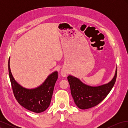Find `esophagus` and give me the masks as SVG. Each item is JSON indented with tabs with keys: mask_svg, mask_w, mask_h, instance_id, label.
<instances>
[{
	"mask_svg": "<svg viewBox=\"0 0 128 128\" xmlns=\"http://www.w3.org/2000/svg\"><path fill=\"white\" fill-rule=\"evenodd\" d=\"M61 75H62V76L63 77H66L67 75V72L64 70H62L61 72Z\"/></svg>",
	"mask_w": 128,
	"mask_h": 128,
	"instance_id": "34e87169",
	"label": "esophagus"
}]
</instances>
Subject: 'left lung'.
<instances>
[{"label":"left lung","mask_w":128,"mask_h":128,"mask_svg":"<svg viewBox=\"0 0 128 128\" xmlns=\"http://www.w3.org/2000/svg\"><path fill=\"white\" fill-rule=\"evenodd\" d=\"M117 76V68L111 81L98 86H91L82 83L76 77L71 75L67 77L70 87L71 94L77 106L86 110L96 106L105 98L111 91Z\"/></svg>","instance_id":"left-lung-1"}]
</instances>
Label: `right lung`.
<instances>
[{"instance_id": "obj_1", "label": "right lung", "mask_w": 128, "mask_h": 128, "mask_svg": "<svg viewBox=\"0 0 128 128\" xmlns=\"http://www.w3.org/2000/svg\"><path fill=\"white\" fill-rule=\"evenodd\" d=\"M8 60V72L10 83L15 99L22 106L34 113H41L48 107L51 102L54 87L58 79V72L50 74L41 86L28 89L21 86L12 74Z\"/></svg>"}]
</instances>
